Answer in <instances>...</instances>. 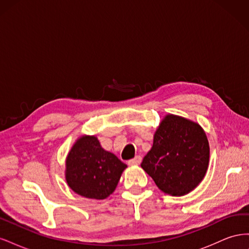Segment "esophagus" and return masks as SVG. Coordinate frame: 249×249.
<instances>
[{"mask_svg": "<svg viewBox=\"0 0 249 249\" xmlns=\"http://www.w3.org/2000/svg\"><path fill=\"white\" fill-rule=\"evenodd\" d=\"M141 160H142V158L140 156H136L134 159H131L127 161V164H129L130 166H133V165H139L141 163Z\"/></svg>", "mask_w": 249, "mask_h": 249, "instance_id": "34e87169", "label": "esophagus"}]
</instances>
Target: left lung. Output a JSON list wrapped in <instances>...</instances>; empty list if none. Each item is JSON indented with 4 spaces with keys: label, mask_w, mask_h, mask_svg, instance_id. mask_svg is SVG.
I'll return each mask as SVG.
<instances>
[{
    "label": "left lung",
    "mask_w": 249,
    "mask_h": 249,
    "mask_svg": "<svg viewBox=\"0 0 249 249\" xmlns=\"http://www.w3.org/2000/svg\"><path fill=\"white\" fill-rule=\"evenodd\" d=\"M209 142L199 124L167 115L155 133L153 147L141 167L163 192L180 196L192 191L205 177Z\"/></svg>",
    "instance_id": "1"
}]
</instances>
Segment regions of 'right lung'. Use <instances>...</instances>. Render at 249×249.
Returning <instances> with one entry per match:
<instances>
[{
  "label": "right lung",
  "instance_id": "1",
  "mask_svg": "<svg viewBox=\"0 0 249 249\" xmlns=\"http://www.w3.org/2000/svg\"><path fill=\"white\" fill-rule=\"evenodd\" d=\"M126 165L94 136L80 138L67 156L66 182L81 196L105 199L115 190Z\"/></svg>",
  "mask_w": 249,
  "mask_h": 249
}]
</instances>
